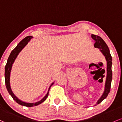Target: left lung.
<instances>
[{
  "label": "left lung",
  "instance_id": "8db88e82",
  "mask_svg": "<svg viewBox=\"0 0 122 122\" xmlns=\"http://www.w3.org/2000/svg\"><path fill=\"white\" fill-rule=\"evenodd\" d=\"M91 37L95 41V43L94 44L95 48H97L99 49L100 51L102 53V54L105 56V59L107 62V67H106V78L105 81V89L103 94L101 97L98 99L95 105L101 103L103 100L108 95L111 89V82L112 80V58L110 53L109 49L108 46L106 44L103 39L101 37L95 36L94 34H92Z\"/></svg>",
  "mask_w": 122,
  "mask_h": 122
}]
</instances>
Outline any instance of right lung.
Here are the masks:
<instances>
[{"instance_id":"right-lung-1","label":"right lung","mask_w":122,"mask_h":122,"mask_svg":"<svg viewBox=\"0 0 122 122\" xmlns=\"http://www.w3.org/2000/svg\"><path fill=\"white\" fill-rule=\"evenodd\" d=\"M33 38L32 36H27L26 37H25L24 39H23L20 43L17 45V46L16 47V48L13 50L10 53L9 57L8 59H7V64H6V66H5V84H6V88H7V90L8 91L9 94L11 95V97H12L13 99L17 102L19 104L22 105V106H27V107H33V106H37L39 104H41V103H43L45 100L47 99V97L48 96V92H49V90L50 89L51 86L54 84V82H52L51 84V85L50 86L49 88H48V91L47 92V94L44 96V97L43 98H42L40 101H38V102H35V103H27V102H23V101H21V100L19 99V98L15 95L13 93V92H12L11 89V87H10V72H11V68H12L13 64L14 62H15V60L17 58V56L19 55V54L20 53V51L22 50L24 48L25 46L28 44V43L30 42L31 39Z\"/></svg>"}]
</instances>
